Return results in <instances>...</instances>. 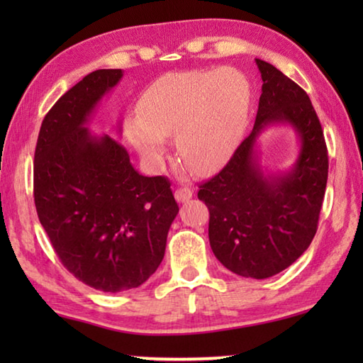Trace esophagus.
I'll use <instances>...</instances> for the list:
<instances>
[{
  "mask_svg": "<svg viewBox=\"0 0 363 363\" xmlns=\"http://www.w3.org/2000/svg\"><path fill=\"white\" fill-rule=\"evenodd\" d=\"M174 196H176L177 201H187V200L192 199V189H189V187L176 189Z\"/></svg>",
  "mask_w": 363,
  "mask_h": 363,
  "instance_id": "esophagus-1",
  "label": "esophagus"
}]
</instances>
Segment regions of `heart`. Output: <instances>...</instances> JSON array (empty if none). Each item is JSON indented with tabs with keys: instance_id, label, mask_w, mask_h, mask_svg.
<instances>
[{
	"instance_id": "b5f03b06",
	"label": "heart",
	"mask_w": 363,
	"mask_h": 363,
	"mask_svg": "<svg viewBox=\"0 0 363 363\" xmlns=\"http://www.w3.org/2000/svg\"><path fill=\"white\" fill-rule=\"evenodd\" d=\"M248 106V84L238 73H171L145 91L140 113L128 116L125 133L150 162L162 158L164 138L176 136L182 162L195 173H211L240 140Z\"/></svg>"
}]
</instances>
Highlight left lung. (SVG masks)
Returning a JSON list of instances; mask_svg holds the SVG:
<instances>
[{
  "label": "left lung",
  "instance_id": "obj_1",
  "mask_svg": "<svg viewBox=\"0 0 363 363\" xmlns=\"http://www.w3.org/2000/svg\"><path fill=\"white\" fill-rule=\"evenodd\" d=\"M262 93L253 131L225 167L200 184L210 210L208 237L214 256L233 274L267 279L281 272L309 247L317 232L328 179V150L309 96L266 60L256 59ZM270 122H288L301 152L285 177H264L254 145Z\"/></svg>",
  "mask_w": 363,
  "mask_h": 363
}]
</instances>
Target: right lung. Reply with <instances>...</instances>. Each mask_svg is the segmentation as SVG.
<instances>
[{"instance_id": "obj_1", "label": "right lung", "mask_w": 363, "mask_h": 363, "mask_svg": "<svg viewBox=\"0 0 363 363\" xmlns=\"http://www.w3.org/2000/svg\"><path fill=\"white\" fill-rule=\"evenodd\" d=\"M121 69L86 75L41 123L33 162L40 223L72 275L106 293L138 288L155 272L177 206L168 177H147L110 136L86 123Z\"/></svg>"}]
</instances>
